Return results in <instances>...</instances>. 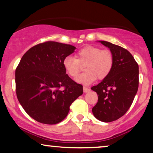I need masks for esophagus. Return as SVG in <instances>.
Segmentation results:
<instances>
[{
    "mask_svg": "<svg viewBox=\"0 0 153 153\" xmlns=\"http://www.w3.org/2000/svg\"><path fill=\"white\" fill-rule=\"evenodd\" d=\"M89 91H90L89 88H88L86 86H83V92H84V93H88Z\"/></svg>",
    "mask_w": 153,
    "mask_h": 153,
    "instance_id": "34e87169",
    "label": "esophagus"
}]
</instances>
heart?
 Masks as SVG:
<instances>
[{"label": "heart", "mask_w": 153, "mask_h": 153, "mask_svg": "<svg viewBox=\"0 0 153 153\" xmlns=\"http://www.w3.org/2000/svg\"><path fill=\"white\" fill-rule=\"evenodd\" d=\"M114 63L112 51L96 46H86L77 51L76 58L67 56L62 61L67 74L72 78H76L84 66L85 72L76 79L78 82L84 84L93 82L96 79H106L111 72Z\"/></svg>", "instance_id": "heart-1"}]
</instances>
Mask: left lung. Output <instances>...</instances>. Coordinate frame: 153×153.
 Returning <instances> with one entry per match:
<instances>
[{
  "mask_svg": "<svg viewBox=\"0 0 153 153\" xmlns=\"http://www.w3.org/2000/svg\"><path fill=\"white\" fill-rule=\"evenodd\" d=\"M100 42L112 51L114 63L109 75L91 88L98 96L92 111L98 120L109 123L124 116L132 104L139 88V65L127 49L106 41Z\"/></svg>",
  "mask_w": 153,
  "mask_h": 153,
  "instance_id": "obj_1",
  "label": "left lung"
}]
</instances>
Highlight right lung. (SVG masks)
Returning <instances> with one entry per match:
<instances>
[{
    "instance_id": "add662e5",
    "label": "right lung",
    "mask_w": 153,
    "mask_h": 153,
    "mask_svg": "<svg viewBox=\"0 0 153 153\" xmlns=\"http://www.w3.org/2000/svg\"><path fill=\"white\" fill-rule=\"evenodd\" d=\"M75 49L70 45L45 42L28 50L16 67V97L25 111L37 122H61L72 102L83 94V85L66 74L62 65Z\"/></svg>"
}]
</instances>
